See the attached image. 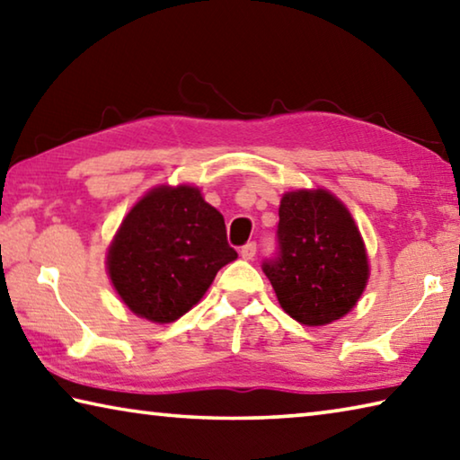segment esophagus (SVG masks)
Returning a JSON list of instances; mask_svg holds the SVG:
<instances>
[{
	"mask_svg": "<svg viewBox=\"0 0 460 460\" xmlns=\"http://www.w3.org/2000/svg\"><path fill=\"white\" fill-rule=\"evenodd\" d=\"M255 252H258V245L253 243V241H249V243H245L243 247H241V258L243 260H253L255 258Z\"/></svg>",
	"mask_w": 460,
	"mask_h": 460,
	"instance_id": "obj_1",
	"label": "esophagus"
}]
</instances>
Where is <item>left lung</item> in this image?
Instances as JSON below:
<instances>
[{"label": "left lung", "mask_w": 460, "mask_h": 460, "mask_svg": "<svg viewBox=\"0 0 460 460\" xmlns=\"http://www.w3.org/2000/svg\"><path fill=\"white\" fill-rule=\"evenodd\" d=\"M278 249L261 270L294 321L329 324L355 306L367 284V255L351 213L326 190L284 194Z\"/></svg>", "instance_id": "1"}]
</instances>
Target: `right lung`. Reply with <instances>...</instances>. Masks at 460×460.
<instances>
[{"label":"right lung","instance_id":"1","mask_svg":"<svg viewBox=\"0 0 460 460\" xmlns=\"http://www.w3.org/2000/svg\"><path fill=\"white\" fill-rule=\"evenodd\" d=\"M235 258L223 215L202 200L199 189L160 186L121 223L107 266L129 310L147 321L172 323Z\"/></svg>","mask_w":460,"mask_h":460}]
</instances>
